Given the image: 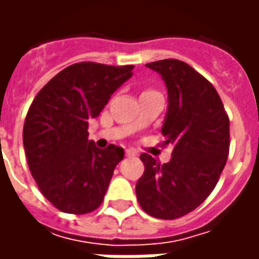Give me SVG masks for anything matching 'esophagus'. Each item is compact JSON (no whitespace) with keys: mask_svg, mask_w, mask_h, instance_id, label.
<instances>
[{"mask_svg":"<svg viewBox=\"0 0 259 259\" xmlns=\"http://www.w3.org/2000/svg\"><path fill=\"white\" fill-rule=\"evenodd\" d=\"M136 154H137L136 150H132V148H127V150H126V157H135Z\"/></svg>","mask_w":259,"mask_h":259,"instance_id":"1","label":"esophagus"}]
</instances>
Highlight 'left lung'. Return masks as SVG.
<instances>
[{
	"instance_id": "obj_1",
	"label": "left lung",
	"mask_w": 259,
	"mask_h": 259,
	"mask_svg": "<svg viewBox=\"0 0 259 259\" xmlns=\"http://www.w3.org/2000/svg\"><path fill=\"white\" fill-rule=\"evenodd\" d=\"M168 89V113L162 126L172 159L158 162L141 154L144 174L136 185L139 204L158 219H178L194 211L215 189L230 146L229 116L215 87L179 59L147 64Z\"/></svg>"
}]
</instances>
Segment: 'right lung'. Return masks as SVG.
I'll list each match as a JSON object with an SVG mask.
<instances>
[{"label": "right lung", "mask_w": 259, "mask_h": 259, "mask_svg": "<svg viewBox=\"0 0 259 259\" xmlns=\"http://www.w3.org/2000/svg\"><path fill=\"white\" fill-rule=\"evenodd\" d=\"M133 65L79 62L61 70L38 91L26 115L23 146L38 189L55 208L83 215L101 205L122 147L97 148L89 120L132 77Z\"/></svg>", "instance_id": "obj_1"}]
</instances>
